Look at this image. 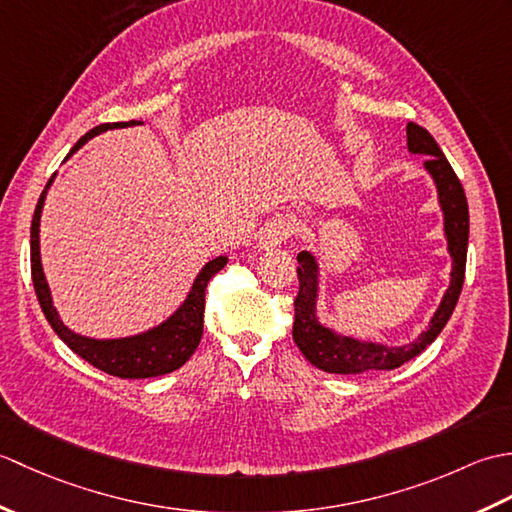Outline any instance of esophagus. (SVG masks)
I'll return each instance as SVG.
<instances>
[{
  "label": "esophagus",
  "instance_id": "1",
  "mask_svg": "<svg viewBox=\"0 0 512 512\" xmlns=\"http://www.w3.org/2000/svg\"><path fill=\"white\" fill-rule=\"evenodd\" d=\"M295 231H297V222L292 220V217L277 215L264 226L262 235H259V244L264 248H275L295 235Z\"/></svg>",
  "mask_w": 512,
  "mask_h": 512
}]
</instances>
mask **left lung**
Returning a JSON list of instances; mask_svg holds the SVG:
<instances>
[{
	"instance_id": "left-lung-1",
	"label": "left lung",
	"mask_w": 512,
	"mask_h": 512,
	"mask_svg": "<svg viewBox=\"0 0 512 512\" xmlns=\"http://www.w3.org/2000/svg\"><path fill=\"white\" fill-rule=\"evenodd\" d=\"M407 145L413 154H424V167L436 180L440 204L444 211V233L449 239V253L453 257L451 286L444 295L438 312L433 314L431 325L416 341L402 347H387L383 343H363L341 336L317 321V262L310 253L297 255L299 292L295 297V323H292V339L308 361L328 374H363L369 369H396L402 363L418 356L424 347L436 341L444 325L451 319L455 303L460 299L464 270H466V246H469V204L462 189L460 178L455 176L447 156L442 154L436 140L427 129L409 123Z\"/></svg>"
}]
</instances>
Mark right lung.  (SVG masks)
Wrapping results in <instances>:
<instances>
[{
  "instance_id": "obj_1",
  "label": "right lung",
  "mask_w": 512,
  "mask_h": 512,
  "mask_svg": "<svg viewBox=\"0 0 512 512\" xmlns=\"http://www.w3.org/2000/svg\"><path fill=\"white\" fill-rule=\"evenodd\" d=\"M136 121L129 123H105L90 129L79 143H76L70 151V156L76 149L83 147L88 140L96 134L105 132V129L112 127H123V125H134ZM50 187V182H48ZM46 187V189H48ZM46 189H43L41 198L37 202L35 215H32V226H30V273H32V284H35V292L39 299V306L50 321L52 330L59 334V339L70 347L74 354L85 358L90 365L99 367L101 372L118 376V378H151V376H162L169 374L173 369L182 367L189 361L191 354L198 350L202 332H204V297H206V286L213 275L220 273L226 266V257H215L213 262L202 268L198 279L193 281V288L189 297L184 299L182 306L176 310L173 317H169L165 323L158 325V328L149 330L138 336H127V339H114V341H96L88 339V336L74 334L61 323L57 310L52 306L50 299V288L46 284V277H43L41 268V257H39V217L43 209V200H46Z\"/></svg>"
}]
</instances>
